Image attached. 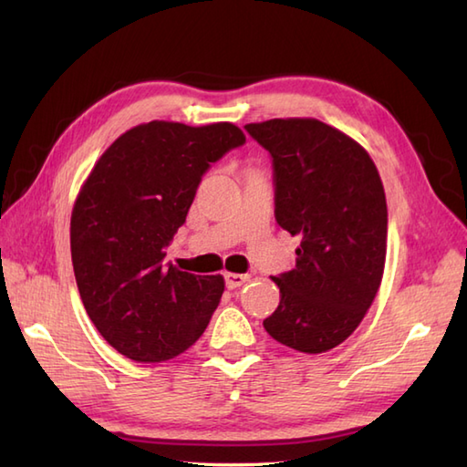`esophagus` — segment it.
<instances>
[{
    "instance_id": "obj_1",
    "label": "esophagus",
    "mask_w": 467,
    "mask_h": 467,
    "mask_svg": "<svg viewBox=\"0 0 467 467\" xmlns=\"http://www.w3.org/2000/svg\"><path fill=\"white\" fill-rule=\"evenodd\" d=\"M249 279L251 276L243 273H224V281L228 289H239V286H243Z\"/></svg>"
}]
</instances>
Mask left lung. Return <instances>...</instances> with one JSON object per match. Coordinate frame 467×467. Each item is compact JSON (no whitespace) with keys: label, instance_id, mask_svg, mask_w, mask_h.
Segmentation results:
<instances>
[{"label":"left lung","instance_id":"8db88e82","mask_svg":"<svg viewBox=\"0 0 467 467\" xmlns=\"http://www.w3.org/2000/svg\"><path fill=\"white\" fill-rule=\"evenodd\" d=\"M244 128L273 156L276 223L301 239L295 269L273 276L281 303L263 325L295 351L325 353L359 327L381 286V176L359 142L315 118Z\"/></svg>","mask_w":467,"mask_h":467}]
</instances>
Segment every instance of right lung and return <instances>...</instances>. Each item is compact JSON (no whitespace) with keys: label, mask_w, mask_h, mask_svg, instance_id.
Returning a JSON list of instances; mask_svg holds the SVG:
<instances>
[{"label":"right lung","mask_w":467,"mask_h":467,"mask_svg":"<svg viewBox=\"0 0 467 467\" xmlns=\"http://www.w3.org/2000/svg\"><path fill=\"white\" fill-rule=\"evenodd\" d=\"M246 140L239 126L138 124L106 148L76 196L72 265L84 309L128 359L156 363L184 353L224 293L223 275L164 263L211 162Z\"/></svg>","instance_id":"1"}]
</instances>
